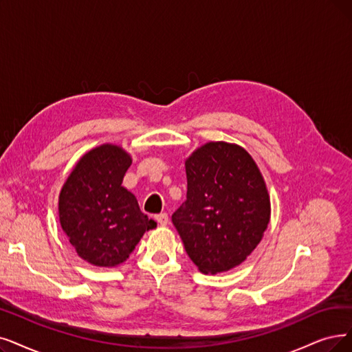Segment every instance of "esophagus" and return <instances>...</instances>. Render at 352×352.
Wrapping results in <instances>:
<instances>
[{
  "instance_id": "obj_1",
  "label": "esophagus",
  "mask_w": 352,
  "mask_h": 352,
  "mask_svg": "<svg viewBox=\"0 0 352 352\" xmlns=\"http://www.w3.org/2000/svg\"><path fill=\"white\" fill-rule=\"evenodd\" d=\"M154 218H156V221L159 222V225H162V227H164V225L168 223V217H167L166 212H162V214L156 215Z\"/></svg>"
}]
</instances>
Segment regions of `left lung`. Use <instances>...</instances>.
<instances>
[{
	"label": "left lung",
	"instance_id": "1",
	"mask_svg": "<svg viewBox=\"0 0 352 352\" xmlns=\"http://www.w3.org/2000/svg\"><path fill=\"white\" fill-rule=\"evenodd\" d=\"M186 201L172 215L189 258L208 274L240 265L270 222V196L243 147L210 142L185 162Z\"/></svg>",
	"mask_w": 352,
	"mask_h": 352
}]
</instances>
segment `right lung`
Returning <instances> with one entry per match:
<instances>
[{"mask_svg":"<svg viewBox=\"0 0 352 352\" xmlns=\"http://www.w3.org/2000/svg\"><path fill=\"white\" fill-rule=\"evenodd\" d=\"M131 162L120 146L95 147L80 157L60 190L62 230L78 256L96 267L124 263L144 232L157 227L121 186Z\"/></svg>","mask_w":352,"mask_h":352,"instance_id":"1","label":"right lung"}]
</instances>
